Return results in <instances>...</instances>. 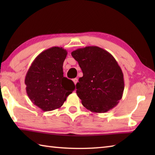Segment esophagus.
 Wrapping results in <instances>:
<instances>
[{"mask_svg":"<svg viewBox=\"0 0 155 155\" xmlns=\"http://www.w3.org/2000/svg\"><path fill=\"white\" fill-rule=\"evenodd\" d=\"M72 81H73V82H74V84H77V83H78V78H74V79H73V80H72Z\"/></svg>","mask_w":155,"mask_h":155,"instance_id":"esophagus-1","label":"esophagus"}]
</instances>
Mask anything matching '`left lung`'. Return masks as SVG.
Here are the masks:
<instances>
[{
    "label": "left lung",
    "mask_w": 155,
    "mask_h": 155,
    "mask_svg": "<svg viewBox=\"0 0 155 155\" xmlns=\"http://www.w3.org/2000/svg\"><path fill=\"white\" fill-rule=\"evenodd\" d=\"M83 71L76 84L83 106L94 113H106L118 104L124 88L123 73L113 56L96 46L71 52Z\"/></svg>",
    "instance_id": "1"
}]
</instances>
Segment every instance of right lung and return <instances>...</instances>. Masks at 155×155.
<instances>
[{"instance_id": "obj_1", "label": "right lung", "mask_w": 155, "mask_h": 155, "mask_svg": "<svg viewBox=\"0 0 155 155\" xmlns=\"http://www.w3.org/2000/svg\"><path fill=\"white\" fill-rule=\"evenodd\" d=\"M67 55V51L62 47L48 48L35 58L26 74L28 97L43 111L61 108L74 90L73 82L63 76Z\"/></svg>"}]
</instances>
